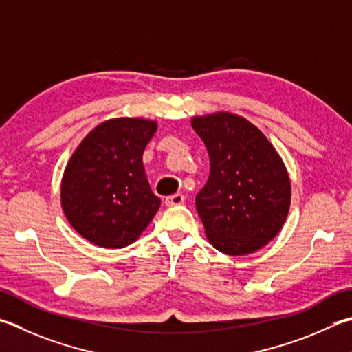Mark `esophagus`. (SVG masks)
<instances>
[{"instance_id": "1", "label": "esophagus", "mask_w": 352, "mask_h": 352, "mask_svg": "<svg viewBox=\"0 0 352 352\" xmlns=\"http://www.w3.org/2000/svg\"><path fill=\"white\" fill-rule=\"evenodd\" d=\"M166 206H178V204L184 203V195L183 194H174L170 197H166Z\"/></svg>"}]
</instances>
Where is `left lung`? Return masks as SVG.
Returning a JSON list of instances; mask_svg holds the SVG:
<instances>
[{"instance_id": "obj_1", "label": "left lung", "mask_w": 352, "mask_h": 352, "mask_svg": "<svg viewBox=\"0 0 352 352\" xmlns=\"http://www.w3.org/2000/svg\"><path fill=\"white\" fill-rule=\"evenodd\" d=\"M206 146L210 172L195 197L204 232L219 251H258L280 232L291 203L289 177L267 138L232 113L192 118Z\"/></svg>"}]
</instances>
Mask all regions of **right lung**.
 <instances>
[{"instance_id":"add662e5","label":"right lung","mask_w":352,"mask_h":352,"mask_svg":"<svg viewBox=\"0 0 352 352\" xmlns=\"http://www.w3.org/2000/svg\"><path fill=\"white\" fill-rule=\"evenodd\" d=\"M157 123L115 118L82 140L66 166L61 206L70 225L94 245L124 248L160 208L143 169V152Z\"/></svg>"}]
</instances>
